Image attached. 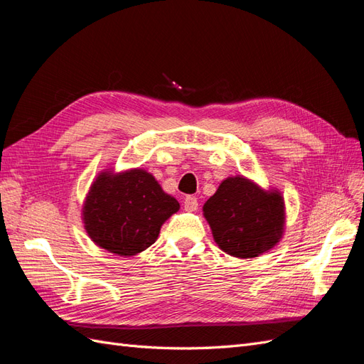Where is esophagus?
<instances>
[{
	"mask_svg": "<svg viewBox=\"0 0 364 364\" xmlns=\"http://www.w3.org/2000/svg\"><path fill=\"white\" fill-rule=\"evenodd\" d=\"M183 208H185V211L194 213V211H197V208H199V202H197L194 196H186L183 200Z\"/></svg>",
	"mask_w": 364,
	"mask_h": 364,
	"instance_id": "34e87169",
	"label": "esophagus"
}]
</instances>
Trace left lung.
I'll return each mask as SVG.
<instances>
[{
  "label": "left lung",
  "instance_id": "8db88e82",
  "mask_svg": "<svg viewBox=\"0 0 364 364\" xmlns=\"http://www.w3.org/2000/svg\"><path fill=\"white\" fill-rule=\"evenodd\" d=\"M215 243L228 255L253 258L278 243L284 230V202L243 176L228 178L203 205Z\"/></svg>",
  "mask_w": 364,
  "mask_h": 364
}]
</instances>
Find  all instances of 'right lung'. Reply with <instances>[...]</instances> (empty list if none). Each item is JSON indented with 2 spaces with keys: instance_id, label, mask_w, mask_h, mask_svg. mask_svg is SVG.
Wrapping results in <instances>:
<instances>
[{
  "instance_id": "1",
  "label": "right lung",
  "mask_w": 364,
  "mask_h": 364,
  "mask_svg": "<svg viewBox=\"0 0 364 364\" xmlns=\"http://www.w3.org/2000/svg\"><path fill=\"white\" fill-rule=\"evenodd\" d=\"M179 209L144 170L102 173L83 206L87 234L97 246L121 257L136 255L158 240L162 223Z\"/></svg>"
}]
</instances>
